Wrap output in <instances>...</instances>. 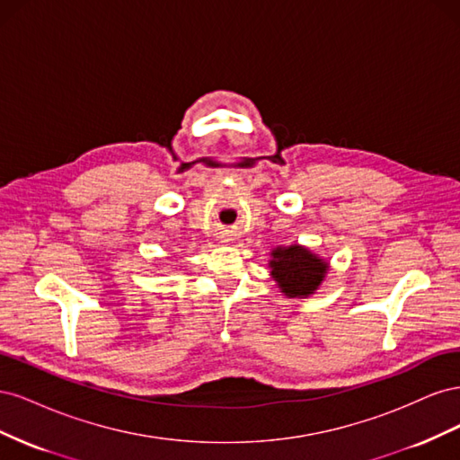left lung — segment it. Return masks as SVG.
I'll list each match as a JSON object with an SVG mask.
<instances>
[{"instance_id":"1","label":"left lung","mask_w":460,"mask_h":460,"mask_svg":"<svg viewBox=\"0 0 460 460\" xmlns=\"http://www.w3.org/2000/svg\"><path fill=\"white\" fill-rule=\"evenodd\" d=\"M269 269L272 280L286 297H309L326 280L330 262L313 253L309 247L291 243L272 249Z\"/></svg>"}]
</instances>
